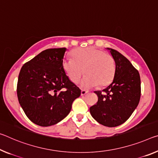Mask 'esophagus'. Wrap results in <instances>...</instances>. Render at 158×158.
Listing matches in <instances>:
<instances>
[{
  "mask_svg": "<svg viewBox=\"0 0 158 158\" xmlns=\"http://www.w3.org/2000/svg\"><path fill=\"white\" fill-rule=\"evenodd\" d=\"M87 93H88V91H86V90H81V96H84V95H86Z\"/></svg>",
  "mask_w": 158,
  "mask_h": 158,
  "instance_id": "obj_1",
  "label": "esophagus"
}]
</instances>
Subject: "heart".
I'll return each instance as SVG.
<instances>
[{"label": "heart", "instance_id": "obj_1", "mask_svg": "<svg viewBox=\"0 0 158 158\" xmlns=\"http://www.w3.org/2000/svg\"><path fill=\"white\" fill-rule=\"evenodd\" d=\"M72 59H65L62 67L70 81L77 84L85 72L81 86L93 88L106 86L114 77L115 61L110 54L95 47L79 48L71 52Z\"/></svg>", "mask_w": 158, "mask_h": 158}]
</instances>
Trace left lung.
Returning <instances> with one entry per match:
<instances>
[{"mask_svg":"<svg viewBox=\"0 0 158 158\" xmlns=\"http://www.w3.org/2000/svg\"><path fill=\"white\" fill-rule=\"evenodd\" d=\"M107 48L115 61L114 77L106 89L94 92L98 101L90 107V113L101 124L114 127L124 123L139 105L141 79L127 57L116 50Z\"/></svg>","mask_w":158,"mask_h":158,"instance_id":"8db88e82","label":"left lung"}]
</instances>
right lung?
Segmentation results:
<instances>
[{
  "label": "right lung",
  "instance_id": "add662e5",
  "mask_svg": "<svg viewBox=\"0 0 158 158\" xmlns=\"http://www.w3.org/2000/svg\"><path fill=\"white\" fill-rule=\"evenodd\" d=\"M65 48L40 52L21 68L17 94L27 117L41 127L54 125L67 116L81 95L62 67Z\"/></svg>",
  "mask_w": 158,
  "mask_h": 158
}]
</instances>
